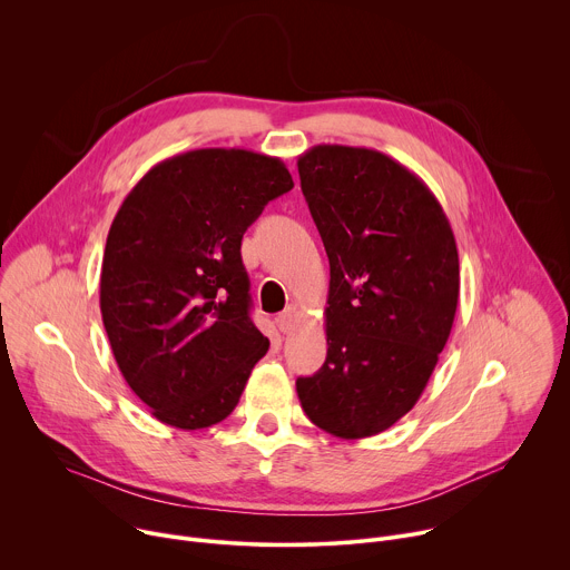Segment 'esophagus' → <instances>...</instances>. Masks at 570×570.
Masks as SVG:
<instances>
[{"label": "esophagus", "mask_w": 570, "mask_h": 570, "mask_svg": "<svg viewBox=\"0 0 570 570\" xmlns=\"http://www.w3.org/2000/svg\"><path fill=\"white\" fill-rule=\"evenodd\" d=\"M297 315H299V311H297V306H288L279 317H277V327H279V332H284V334H288V332H293V327H295V322H297Z\"/></svg>", "instance_id": "1"}]
</instances>
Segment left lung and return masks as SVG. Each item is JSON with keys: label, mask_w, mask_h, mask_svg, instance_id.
I'll use <instances>...</instances> for the list:
<instances>
[{"label": "left lung", "mask_w": 570, "mask_h": 570, "mask_svg": "<svg viewBox=\"0 0 570 570\" xmlns=\"http://www.w3.org/2000/svg\"><path fill=\"white\" fill-rule=\"evenodd\" d=\"M297 171L332 275L327 361L297 396L317 429L370 438L413 409L449 341L455 236L433 191L379 150L320 144Z\"/></svg>", "instance_id": "1"}]
</instances>
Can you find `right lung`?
<instances>
[{"instance_id":"1","label":"right lung","mask_w":570,"mask_h":570,"mask_svg":"<svg viewBox=\"0 0 570 570\" xmlns=\"http://www.w3.org/2000/svg\"><path fill=\"white\" fill-rule=\"evenodd\" d=\"M291 189L279 157L198 148L159 161L121 203L101 264V317L126 383L161 424L223 422L268 352L250 320L240 238Z\"/></svg>"}]
</instances>
